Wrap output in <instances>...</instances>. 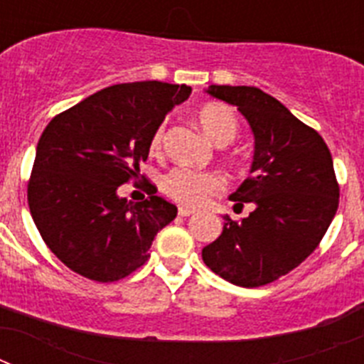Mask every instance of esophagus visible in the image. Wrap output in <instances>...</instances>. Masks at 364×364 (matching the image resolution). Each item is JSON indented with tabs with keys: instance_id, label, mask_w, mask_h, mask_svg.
<instances>
[{
	"instance_id": "esophagus-1",
	"label": "esophagus",
	"mask_w": 364,
	"mask_h": 364,
	"mask_svg": "<svg viewBox=\"0 0 364 364\" xmlns=\"http://www.w3.org/2000/svg\"><path fill=\"white\" fill-rule=\"evenodd\" d=\"M193 213H195V211L189 210V208H178V215H180V217H191Z\"/></svg>"
}]
</instances>
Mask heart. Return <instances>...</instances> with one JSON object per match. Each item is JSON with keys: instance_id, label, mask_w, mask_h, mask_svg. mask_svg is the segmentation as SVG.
<instances>
[{"instance_id": "b5f03b06", "label": "heart", "mask_w": 364, "mask_h": 364, "mask_svg": "<svg viewBox=\"0 0 364 364\" xmlns=\"http://www.w3.org/2000/svg\"><path fill=\"white\" fill-rule=\"evenodd\" d=\"M197 120L202 131L217 146H228L239 134V118L231 107L224 104H205L198 109ZM166 140V122L156 127L151 136L149 149L153 154H162ZM167 197L182 205L198 208L204 205L211 197L224 191V180L215 171H200L191 167H176L162 182Z\"/></svg>"}]
</instances>
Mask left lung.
Instances as JSON below:
<instances>
[{
  "mask_svg": "<svg viewBox=\"0 0 364 364\" xmlns=\"http://www.w3.org/2000/svg\"><path fill=\"white\" fill-rule=\"evenodd\" d=\"M237 105L255 136L252 175L231 200L250 217H224L222 235L202 250L205 266L242 288H259L297 268L319 246L339 205V184L323 136L257 87L210 85Z\"/></svg>",
  "mask_w": 364,
  "mask_h": 364,
  "instance_id": "left-lung-1",
  "label": "left lung"
}]
</instances>
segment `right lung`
I'll use <instances>...</instances> for the list:
<instances>
[{
	"instance_id": "obj_1",
	"label": "right lung",
	"mask_w": 364,
	"mask_h": 364,
	"mask_svg": "<svg viewBox=\"0 0 364 364\" xmlns=\"http://www.w3.org/2000/svg\"><path fill=\"white\" fill-rule=\"evenodd\" d=\"M189 92L164 82L118 83L45 127L27 200L43 242L74 273L96 282L127 277L146 264L156 233L176 217V205L156 197L149 180L142 202L117 191L140 176L151 136Z\"/></svg>"
}]
</instances>
